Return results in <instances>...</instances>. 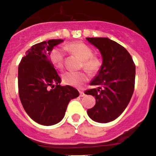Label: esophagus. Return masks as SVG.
<instances>
[{"mask_svg":"<svg viewBox=\"0 0 156 156\" xmlns=\"http://www.w3.org/2000/svg\"><path fill=\"white\" fill-rule=\"evenodd\" d=\"M79 93H80V97H84V96L85 95V94H84V92L83 90H79Z\"/></svg>","mask_w":156,"mask_h":156,"instance_id":"esophagus-1","label":"esophagus"}]
</instances>
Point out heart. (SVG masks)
Segmentation results:
<instances>
[{
	"instance_id": "heart-1",
	"label": "heart",
	"mask_w": 156,
	"mask_h": 156,
	"mask_svg": "<svg viewBox=\"0 0 156 156\" xmlns=\"http://www.w3.org/2000/svg\"><path fill=\"white\" fill-rule=\"evenodd\" d=\"M66 48L81 59V66L90 74H96L101 68V59L94 55V51L86 44L82 42H74L69 44ZM50 59L55 67L62 69L64 66L65 53L60 48H53L50 53ZM88 76L84 72H67L62 75L64 84L75 87H79L87 81Z\"/></svg>"
}]
</instances>
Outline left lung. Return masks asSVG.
I'll list each match as a JSON object with an SVG mask.
<instances>
[{
	"mask_svg": "<svg viewBox=\"0 0 156 156\" xmlns=\"http://www.w3.org/2000/svg\"><path fill=\"white\" fill-rule=\"evenodd\" d=\"M99 49L103 64L90 85L98 88L85 91L95 97L96 104L87 109L92 120L108 123L117 119L126 108L133 95L136 67L127 50L108 37H86Z\"/></svg>",
	"mask_w": 156,
	"mask_h": 156,
	"instance_id": "obj_1",
	"label": "left lung"
}]
</instances>
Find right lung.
I'll use <instances>...</instances> for the list:
<instances>
[{
    "label": "right lung",
    "instance_id": "obj_1",
    "mask_svg": "<svg viewBox=\"0 0 156 156\" xmlns=\"http://www.w3.org/2000/svg\"><path fill=\"white\" fill-rule=\"evenodd\" d=\"M62 41V39H53L33 45L18 68L22 105L32 120L46 126L59 123L69 101L79 96L73 87L59 84L61 78L50 60L52 50Z\"/></svg>",
    "mask_w": 156,
    "mask_h": 156
}]
</instances>
